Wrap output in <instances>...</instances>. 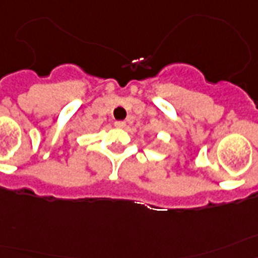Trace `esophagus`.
I'll use <instances>...</instances> for the list:
<instances>
[{
  "label": "esophagus",
  "instance_id": "1",
  "mask_svg": "<svg viewBox=\"0 0 258 258\" xmlns=\"http://www.w3.org/2000/svg\"><path fill=\"white\" fill-rule=\"evenodd\" d=\"M114 126L122 129V127L126 126V122H125V121H116V122H114Z\"/></svg>",
  "mask_w": 258,
  "mask_h": 258
}]
</instances>
